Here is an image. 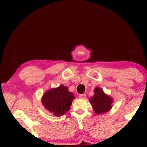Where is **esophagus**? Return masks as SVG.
<instances>
[{"label": "esophagus", "instance_id": "esophagus-1", "mask_svg": "<svg viewBox=\"0 0 147 147\" xmlns=\"http://www.w3.org/2000/svg\"><path fill=\"white\" fill-rule=\"evenodd\" d=\"M86 97V95L85 94H82V95H80L79 96V97L80 99H85Z\"/></svg>", "mask_w": 147, "mask_h": 147}]
</instances>
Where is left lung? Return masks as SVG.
Listing matches in <instances>:
<instances>
[{"mask_svg": "<svg viewBox=\"0 0 147 147\" xmlns=\"http://www.w3.org/2000/svg\"><path fill=\"white\" fill-rule=\"evenodd\" d=\"M94 95L89 99L95 114L99 115L107 113L112 109L113 99L104 92L101 88L94 89Z\"/></svg>", "mask_w": 147, "mask_h": 147, "instance_id": "left-lung-1", "label": "left lung"}]
</instances>
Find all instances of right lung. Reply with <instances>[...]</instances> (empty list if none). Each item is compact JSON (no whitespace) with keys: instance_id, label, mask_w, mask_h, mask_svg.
Here are the masks:
<instances>
[{"instance_id":"1","label":"right lung","mask_w":147,"mask_h":147,"mask_svg":"<svg viewBox=\"0 0 147 147\" xmlns=\"http://www.w3.org/2000/svg\"><path fill=\"white\" fill-rule=\"evenodd\" d=\"M75 98L68 88L61 85L45 91L42 96L41 102L44 108L57 117H60L70 110L73 99Z\"/></svg>"}]
</instances>
